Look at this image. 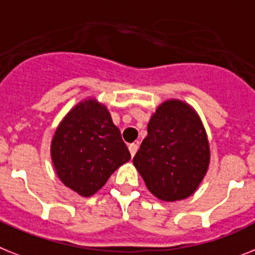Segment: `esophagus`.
<instances>
[{
    "label": "esophagus",
    "instance_id": "esophagus-1",
    "mask_svg": "<svg viewBox=\"0 0 255 255\" xmlns=\"http://www.w3.org/2000/svg\"><path fill=\"white\" fill-rule=\"evenodd\" d=\"M128 149H129V153H131L132 157H134V154H136V151H137L138 146L137 144H129L128 145Z\"/></svg>",
    "mask_w": 255,
    "mask_h": 255
}]
</instances>
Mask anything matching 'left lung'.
Returning <instances> with one entry per match:
<instances>
[{
    "label": "left lung",
    "mask_w": 255,
    "mask_h": 255,
    "mask_svg": "<svg viewBox=\"0 0 255 255\" xmlns=\"http://www.w3.org/2000/svg\"><path fill=\"white\" fill-rule=\"evenodd\" d=\"M133 164L159 200L174 202L192 196L210 164L209 140L196 110L180 100L160 104Z\"/></svg>",
    "instance_id": "8db88e82"
}]
</instances>
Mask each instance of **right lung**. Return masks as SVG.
<instances>
[{
  "label": "right lung",
  "instance_id": "1",
  "mask_svg": "<svg viewBox=\"0 0 255 255\" xmlns=\"http://www.w3.org/2000/svg\"><path fill=\"white\" fill-rule=\"evenodd\" d=\"M50 155L59 180L81 197L93 196L131 159L108 108L96 98L80 101L62 119Z\"/></svg>",
  "mask_w": 255,
  "mask_h": 255
}]
</instances>
